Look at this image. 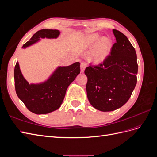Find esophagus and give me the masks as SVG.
I'll return each instance as SVG.
<instances>
[{"mask_svg":"<svg viewBox=\"0 0 157 157\" xmlns=\"http://www.w3.org/2000/svg\"><path fill=\"white\" fill-rule=\"evenodd\" d=\"M86 65L87 63L85 61H83V62L80 63V71H81V73L84 72L85 68L86 67Z\"/></svg>","mask_w":157,"mask_h":157,"instance_id":"esophagus-1","label":"esophagus"}]
</instances>
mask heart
Listing matches in <instances>:
<instances>
[{
  "label": "heart",
  "mask_w": 157,
  "mask_h": 157,
  "mask_svg": "<svg viewBox=\"0 0 157 157\" xmlns=\"http://www.w3.org/2000/svg\"><path fill=\"white\" fill-rule=\"evenodd\" d=\"M101 38L97 33H94L89 35L86 40V44L88 46H94L99 42H98V43L96 45L92 55V59L96 63L103 62L105 59L111 51L112 46V42L109 39L103 38L101 39Z\"/></svg>",
  "instance_id": "heart-1"
}]
</instances>
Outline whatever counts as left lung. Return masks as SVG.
<instances>
[{"label":"left lung","mask_w":157,"mask_h":157,"mask_svg":"<svg viewBox=\"0 0 157 157\" xmlns=\"http://www.w3.org/2000/svg\"><path fill=\"white\" fill-rule=\"evenodd\" d=\"M113 32L116 42L111 54L103 63L90 64L84 71L89 102L95 109L105 112L115 111L128 101L137 83L138 70L134 46L122 33L116 29Z\"/></svg>","instance_id":"obj_1"}]
</instances>
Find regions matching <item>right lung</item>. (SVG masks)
Here are the masks:
<instances>
[{
	"label": "right lung",
	"instance_id": "obj_1",
	"mask_svg": "<svg viewBox=\"0 0 157 157\" xmlns=\"http://www.w3.org/2000/svg\"><path fill=\"white\" fill-rule=\"evenodd\" d=\"M59 35L56 29H41L33 35L22 48L39 41L40 38L54 39ZM80 63L76 62L66 67H59L46 82L29 84L23 77L17 61L14 68V82L18 98L33 113L40 115L54 111L62 103L69 84L80 73Z\"/></svg>",
	"mask_w": 157,
	"mask_h": 157
}]
</instances>
